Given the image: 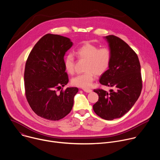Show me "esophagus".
<instances>
[{
  "instance_id": "obj_1",
  "label": "esophagus",
  "mask_w": 160,
  "mask_h": 160,
  "mask_svg": "<svg viewBox=\"0 0 160 160\" xmlns=\"http://www.w3.org/2000/svg\"><path fill=\"white\" fill-rule=\"evenodd\" d=\"M83 90L84 91V92H87V93H90V92H92V90H91V89H90V88H83Z\"/></svg>"
}]
</instances>
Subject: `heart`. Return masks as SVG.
<instances>
[{
  "label": "heart",
  "instance_id": "1",
  "mask_svg": "<svg viewBox=\"0 0 160 160\" xmlns=\"http://www.w3.org/2000/svg\"><path fill=\"white\" fill-rule=\"evenodd\" d=\"M80 59L87 60L85 73L78 75L72 79V84L83 88L92 85L96 74L101 75L109 68L111 61V51L108 48H99L98 45L87 43L78 48L76 52ZM64 67L66 72L72 75L75 72V59L72 54H68L64 59Z\"/></svg>",
  "mask_w": 160,
  "mask_h": 160
}]
</instances>
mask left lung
Masks as SVG:
<instances>
[{"mask_svg": "<svg viewBox=\"0 0 160 160\" xmlns=\"http://www.w3.org/2000/svg\"><path fill=\"white\" fill-rule=\"evenodd\" d=\"M111 51L109 69L101 75V85L112 87L109 92L94 89L99 99L93 105L97 115L106 120L121 118L134 105L141 95L142 80L138 55L129 45L115 35L106 37Z\"/></svg>", "mask_w": 160, "mask_h": 160, "instance_id": "1", "label": "left lung"}]
</instances>
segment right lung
I'll use <instances>...</instances> for the list:
<instances>
[{"instance_id": "add662e5", "label": "right lung", "mask_w": 160, "mask_h": 160, "mask_svg": "<svg viewBox=\"0 0 160 160\" xmlns=\"http://www.w3.org/2000/svg\"><path fill=\"white\" fill-rule=\"evenodd\" d=\"M72 45L70 38L48 33L37 42L28 57L24 73L25 96L32 110L42 118L59 120L72 109L78 88L62 89L69 81L64 56Z\"/></svg>"}]
</instances>
